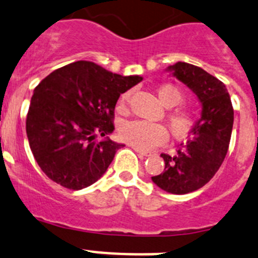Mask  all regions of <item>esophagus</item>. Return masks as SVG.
<instances>
[{
    "label": "esophagus",
    "mask_w": 258,
    "mask_h": 258,
    "mask_svg": "<svg viewBox=\"0 0 258 258\" xmlns=\"http://www.w3.org/2000/svg\"><path fill=\"white\" fill-rule=\"evenodd\" d=\"M132 149H134L136 153H139L140 155H143V157H150V155H152V153H150V152H146V150L139 149V148H135V146H132Z\"/></svg>",
    "instance_id": "34e87169"
}]
</instances>
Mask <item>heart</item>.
<instances>
[{
  "mask_svg": "<svg viewBox=\"0 0 258 258\" xmlns=\"http://www.w3.org/2000/svg\"><path fill=\"white\" fill-rule=\"evenodd\" d=\"M158 99L166 108H175L182 101V94L173 85H163L157 90ZM128 100V94L120 97L123 105ZM169 131L173 138L184 139L194 127V118L189 112L176 110L167 115ZM119 136L123 141L139 149H152L162 145L167 140V131L162 124L145 122V120H127L119 128Z\"/></svg>",
  "mask_w": 258,
  "mask_h": 258,
  "instance_id": "obj_1",
  "label": "heart"
}]
</instances>
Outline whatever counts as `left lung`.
<instances>
[{
	"label": "left lung",
	"mask_w": 258,
	"mask_h": 258,
	"mask_svg": "<svg viewBox=\"0 0 258 258\" xmlns=\"http://www.w3.org/2000/svg\"><path fill=\"white\" fill-rule=\"evenodd\" d=\"M167 72L186 85L202 105L201 118L194 123L190 139L180 144L177 154H161L164 171L153 176L158 187L171 194H187L207 184L226 157L234 110L226 86L199 67L177 61Z\"/></svg>",
	"instance_id": "left-lung-1"
}]
</instances>
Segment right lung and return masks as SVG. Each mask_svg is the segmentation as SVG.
Listing matches in <instances>:
<instances>
[{
	"instance_id": "right-lung-1",
	"label": "right lung",
	"mask_w": 258,
	"mask_h": 258,
	"mask_svg": "<svg viewBox=\"0 0 258 258\" xmlns=\"http://www.w3.org/2000/svg\"><path fill=\"white\" fill-rule=\"evenodd\" d=\"M141 81L140 76L124 77L81 60L39 82L28 110L27 136L48 178L81 190L106 172L115 152L124 146L108 138L114 131L115 104ZM97 136L103 140L96 142Z\"/></svg>"
}]
</instances>
